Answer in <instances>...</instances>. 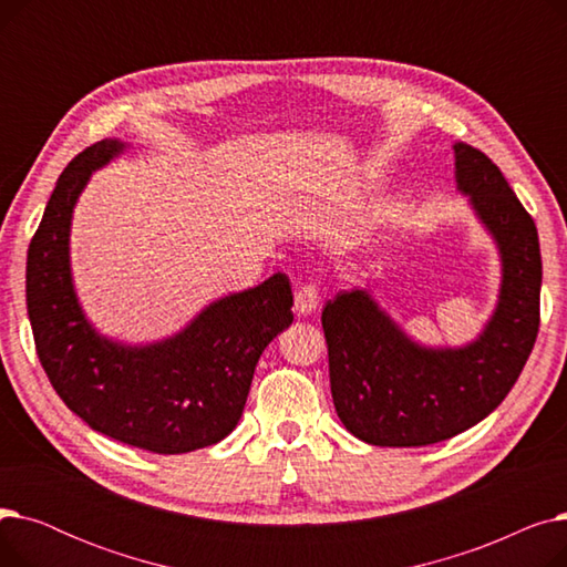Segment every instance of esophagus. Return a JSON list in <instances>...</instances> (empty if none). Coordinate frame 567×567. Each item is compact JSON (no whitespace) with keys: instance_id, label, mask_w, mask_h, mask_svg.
<instances>
[{"instance_id":"esophagus-1","label":"esophagus","mask_w":567,"mask_h":567,"mask_svg":"<svg viewBox=\"0 0 567 567\" xmlns=\"http://www.w3.org/2000/svg\"><path fill=\"white\" fill-rule=\"evenodd\" d=\"M319 308V291L315 285H303L293 296V312L299 317H308Z\"/></svg>"}]
</instances>
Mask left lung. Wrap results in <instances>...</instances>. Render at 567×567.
<instances>
[{
    "label": "left lung",
    "mask_w": 567,
    "mask_h": 567,
    "mask_svg": "<svg viewBox=\"0 0 567 567\" xmlns=\"http://www.w3.org/2000/svg\"><path fill=\"white\" fill-rule=\"evenodd\" d=\"M453 148L457 190L501 257L498 301L483 333L464 347L419 344L365 289L340 291L321 312L336 411L372 445L415 449L481 423L511 393L538 338V229L483 152L464 142Z\"/></svg>",
    "instance_id": "obj_1"
}]
</instances>
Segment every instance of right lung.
<instances>
[{
	"mask_svg": "<svg viewBox=\"0 0 567 567\" xmlns=\"http://www.w3.org/2000/svg\"><path fill=\"white\" fill-rule=\"evenodd\" d=\"M124 148L101 140L59 176L27 250V312L52 389L89 427L148 453H190L223 441L241 419L261 351L293 321L291 285L274 274L223 296L161 342L101 336L78 301L69 238L89 176Z\"/></svg>",
	"mask_w": 567,
	"mask_h": 567,
	"instance_id": "right-lung-1",
	"label": "right lung"
}]
</instances>
